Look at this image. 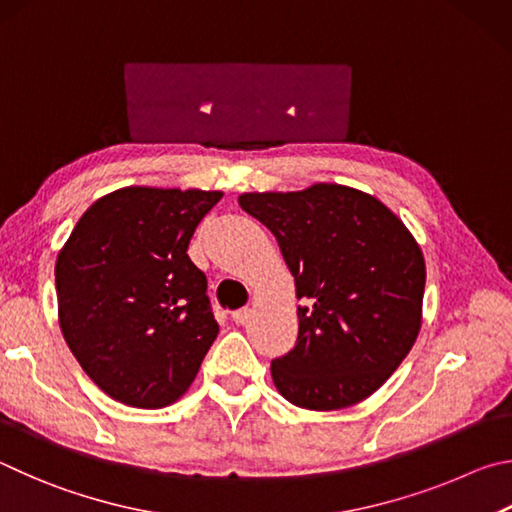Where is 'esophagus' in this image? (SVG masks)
Instances as JSON below:
<instances>
[{
    "mask_svg": "<svg viewBox=\"0 0 512 512\" xmlns=\"http://www.w3.org/2000/svg\"><path fill=\"white\" fill-rule=\"evenodd\" d=\"M251 315H254V310H251V308H240V310H236V312H233V321H236V324H247V321L251 319Z\"/></svg>",
    "mask_w": 512,
    "mask_h": 512,
    "instance_id": "esophagus-1",
    "label": "esophagus"
}]
</instances>
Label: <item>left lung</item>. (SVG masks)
I'll list each match as a JSON object with an SVG mask.
<instances>
[{"label": "left lung", "mask_w": 512, "mask_h": 512, "mask_svg": "<svg viewBox=\"0 0 512 512\" xmlns=\"http://www.w3.org/2000/svg\"><path fill=\"white\" fill-rule=\"evenodd\" d=\"M238 202L279 240L306 301L297 344L272 362L276 389L312 411L369 398L420 330L425 258L414 236L373 195L339 184L242 193Z\"/></svg>", "instance_id": "1"}]
</instances>
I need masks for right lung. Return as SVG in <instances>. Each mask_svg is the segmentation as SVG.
I'll use <instances>...</instances> for the list:
<instances>
[{
	"label": "right lung",
	"instance_id": "add662e5",
	"mask_svg": "<svg viewBox=\"0 0 512 512\" xmlns=\"http://www.w3.org/2000/svg\"><path fill=\"white\" fill-rule=\"evenodd\" d=\"M220 191L128 186L96 200L56 261L58 319L107 396L159 409L184 396L218 337L186 249Z\"/></svg>",
	"mask_w": 512,
	"mask_h": 512
}]
</instances>
